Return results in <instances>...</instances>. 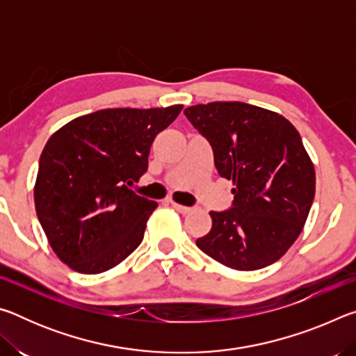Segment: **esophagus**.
Instances as JSON below:
<instances>
[{
    "label": "esophagus",
    "mask_w": 356,
    "mask_h": 356,
    "mask_svg": "<svg viewBox=\"0 0 356 356\" xmlns=\"http://www.w3.org/2000/svg\"><path fill=\"white\" fill-rule=\"evenodd\" d=\"M172 204V207L177 210L179 213H182V215H186V213H190V212H193V207H186V206H182V204H177V202H171Z\"/></svg>",
    "instance_id": "1"
}]
</instances>
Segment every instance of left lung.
<instances>
[{
	"instance_id": "left-lung-1",
	"label": "left lung",
	"mask_w": 356,
	"mask_h": 356,
	"mask_svg": "<svg viewBox=\"0 0 356 356\" xmlns=\"http://www.w3.org/2000/svg\"><path fill=\"white\" fill-rule=\"evenodd\" d=\"M210 143L234 202L210 212L197 248L229 268L272 265L298 238L316 195V171L297 129L281 114L243 102H212L184 111Z\"/></svg>"
}]
</instances>
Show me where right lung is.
Masks as SVG:
<instances>
[{"instance_id": "right-lung-1", "label": "right lung", "mask_w": 356, "mask_h": 356, "mask_svg": "<svg viewBox=\"0 0 356 356\" xmlns=\"http://www.w3.org/2000/svg\"><path fill=\"white\" fill-rule=\"evenodd\" d=\"M108 108L70 120L50 136L34 185L48 243L72 270L106 272L143 242L155 201L129 185L147 171L155 136L182 111Z\"/></svg>"}]
</instances>
